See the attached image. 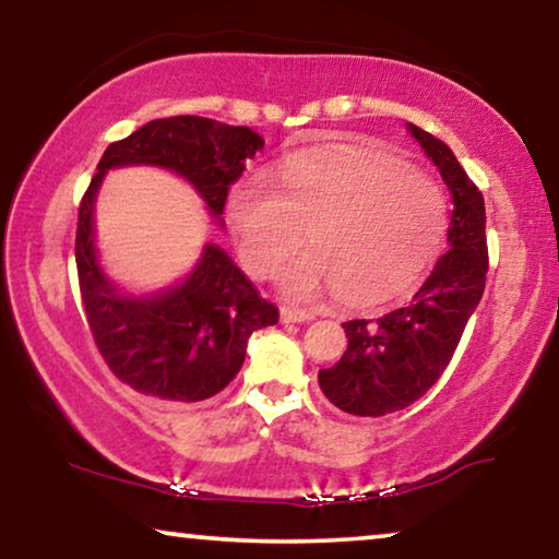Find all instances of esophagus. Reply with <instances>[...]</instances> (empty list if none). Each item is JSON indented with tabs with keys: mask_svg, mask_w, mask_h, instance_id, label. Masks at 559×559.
<instances>
[{
	"mask_svg": "<svg viewBox=\"0 0 559 559\" xmlns=\"http://www.w3.org/2000/svg\"><path fill=\"white\" fill-rule=\"evenodd\" d=\"M313 313L306 309H298V306H281V321L283 324H306L311 321Z\"/></svg>",
	"mask_w": 559,
	"mask_h": 559,
	"instance_id": "obj_1",
	"label": "esophagus"
}]
</instances>
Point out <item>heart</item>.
<instances>
[{
	"instance_id": "heart-1",
	"label": "heart",
	"mask_w": 559,
	"mask_h": 559,
	"mask_svg": "<svg viewBox=\"0 0 559 559\" xmlns=\"http://www.w3.org/2000/svg\"><path fill=\"white\" fill-rule=\"evenodd\" d=\"M227 217L253 276H271L309 233L313 250L283 271V288L296 298L336 288L352 306L407 294L436 261L448 225L433 179L361 146L294 156L278 187L261 175L242 179Z\"/></svg>"
}]
</instances>
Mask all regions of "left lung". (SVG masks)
<instances>
[{"mask_svg":"<svg viewBox=\"0 0 559 559\" xmlns=\"http://www.w3.org/2000/svg\"><path fill=\"white\" fill-rule=\"evenodd\" d=\"M411 131L451 192L448 250L403 309L342 324L347 352L334 367L319 369V388L340 411L361 418L403 411L433 388L481 301L489 271L484 194L443 141L413 123Z\"/></svg>","mask_w":559,"mask_h":559,"instance_id":"left-lung-1","label":"left lung"}]
</instances>
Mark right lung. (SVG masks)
I'll list each match as a JSON object with an SVG mask.
<instances>
[{"mask_svg": "<svg viewBox=\"0 0 559 559\" xmlns=\"http://www.w3.org/2000/svg\"><path fill=\"white\" fill-rule=\"evenodd\" d=\"M263 136L248 126L204 116H169L114 141L78 210L75 265L83 311L108 369L141 395L200 403L233 382L246 361L248 336L278 324V309L258 294L238 265L207 246L185 283L152 298H129L100 273L93 248V200L106 169L123 164L167 167L198 187L210 212H225L230 187Z\"/></svg>", "mask_w": 559, "mask_h": 559, "instance_id": "obj_1", "label": "right lung"}]
</instances>
